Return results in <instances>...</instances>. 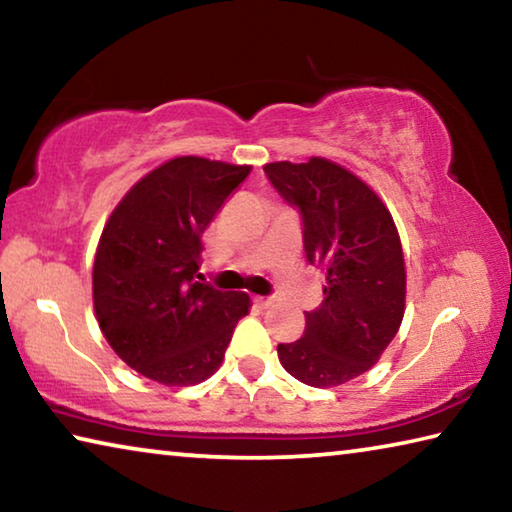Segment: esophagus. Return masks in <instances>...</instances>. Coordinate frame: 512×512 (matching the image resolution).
Returning <instances> with one entry per match:
<instances>
[{"label": "esophagus", "instance_id": "esophagus-1", "mask_svg": "<svg viewBox=\"0 0 512 512\" xmlns=\"http://www.w3.org/2000/svg\"><path fill=\"white\" fill-rule=\"evenodd\" d=\"M255 305H257V307H262V309H268V307H273V298H262V296H257V298H255Z\"/></svg>", "mask_w": 512, "mask_h": 512}]
</instances>
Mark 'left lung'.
<instances>
[{"instance_id": "1", "label": "left lung", "mask_w": 512, "mask_h": 512, "mask_svg": "<svg viewBox=\"0 0 512 512\" xmlns=\"http://www.w3.org/2000/svg\"><path fill=\"white\" fill-rule=\"evenodd\" d=\"M271 185L298 207L307 262L325 273V298L305 311V334L277 345L289 375L334 388L363 375L404 318L406 268L395 221L381 198L325 158L264 164Z\"/></svg>"}]
</instances>
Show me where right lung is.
I'll return each instance as SVG.
<instances>
[{
    "mask_svg": "<svg viewBox=\"0 0 512 512\" xmlns=\"http://www.w3.org/2000/svg\"><path fill=\"white\" fill-rule=\"evenodd\" d=\"M248 173V164L173 158L128 189L101 232L94 314L117 357L146 379L201 384L248 314V293L198 282L203 232Z\"/></svg>",
    "mask_w": 512,
    "mask_h": 512,
    "instance_id": "1",
    "label": "right lung"
}]
</instances>
